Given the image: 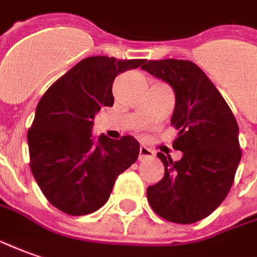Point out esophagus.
I'll return each instance as SVG.
<instances>
[{
	"mask_svg": "<svg viewBox=\"0 0 257 257\" xmlns=\"http://www.w3.org/2000/svg\"><path fill=\"white\" fill-rule=\"evenodd\" d=\"M153 156H154L153 150L147 149L146 146H141V149H139V159H141V160L152 159Z\"/></svg>",
	"mask_w": 257,
	"mask_h": 257,
	"instance_id": "1",
	"label": "esophagus"
}]
</instances>
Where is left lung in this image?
I'll list each match as a JSON object with an SVG mask.
<instances>
[{
	"instance_id": "8db88e82",
	"label": "left lung",
	"mask_w": 257,
	"mask_h": 257,
	"mask_svg": "<svg viewBox=\"0 0 257 257\" xmlns=\"http://www.w3.org/2000/svg\"><path fill=\"white\" fill-rule=\"evenodd\" d=\"M142 69L175 93L171 125L178 136L172 147L182 152L178 161L157 154L164 177L147 188V200L168 221L203 220L228 195L241 161L236 119L216 86L191 61H147Z\"/></svg>"
}]
</instances>
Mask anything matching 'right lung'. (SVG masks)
<instances>
[{
    "mask_svg": "<svg viewBox=\"0 0 257 257\" xmlns=\"http://www.w3.org/2000/svg\"><path fill=\"white\" fill-rule=\"evenodd\" d=\"M146 60L89 57L50 86L28 132L30 170L47 200L69 216H85L108 200L118 175L134 164L141 145L134 136L112 141L91 134L94 115L114 104L118 73ZM143 66V65H142Z\"/></svg>",
    "mask_w": 257,
    "mask_h": 257,
    "instance_id": "obj_1",
    "label": "right lung"
}]
</instances>
